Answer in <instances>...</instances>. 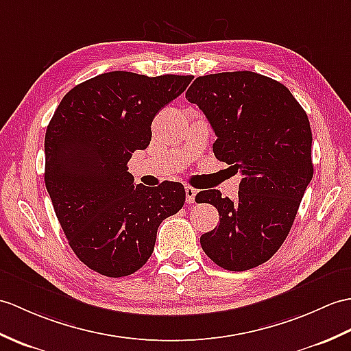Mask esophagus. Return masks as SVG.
I'll list each match as a JSON object with an SVG mask.
<instances>
[{
	"label": "esophagus",
	"mask_w": 351,
	"mask_h": 351,
	"mask_svg": "<svg viewBox=\"0 0 351 351\" xmlns=\"http://www.w3.org/2000/svg\"><path fill=\"white\" fill-rule=\"evenodd\" d=\"M195 194H197V190L193 189V186H190V185H185V199H186V203H194Z\"/></svg>",
	"instance_id": "esophagus-1"
}]
</instances>
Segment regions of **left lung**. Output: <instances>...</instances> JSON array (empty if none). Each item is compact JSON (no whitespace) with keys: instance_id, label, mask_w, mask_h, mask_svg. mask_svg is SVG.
<instances>
[{"instance_id":"8db88e82","label":"left lung","mask_w":351,"mask_h":351,"mask_svg":"<svg viewBox=\"0 0 351 351\" xmlns=\"http://www.w3.org/2000/svg\"><path fill=\"white\" fill-rule=\"evenodd\" d=\"M185 99L214 128L215 157L242 173L236 200L218 190L195 195L219 214L200 245L223 269L248 271L280 250L313 179L308 117L286 86L254 71L200 76Z\"/></svg>"}]
</instances>
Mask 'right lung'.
<instances>
[{"label": "right lung", "mask_w": 351, "mask_h": 351, "mask_svg": "<svg viewBox=\"0 0 351 351\" xmlns=\"http://www.w3.org/2000/svg\"><path fill=\"white\" fill-rule=\"evenodd\" d=\"M191 80L103 73L65 94L49 122L46 190L71 250L93 271L110 278L138 271L162 219L184 206L182 184L136 185L127 162L148 148L152 119Z\"/></svg>", "instance_id": "right-lung-1"}]
</instances>
